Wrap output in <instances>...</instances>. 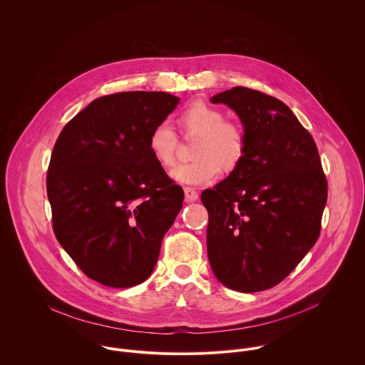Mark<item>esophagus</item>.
<instances>
[{
    "label": "esophagus",
    "mask_w": 365,
    "mask_h": 365,
    "mask_svg": "<svg viewBox=\"0 0 365 365\" xmlns=\"http://www.w3.org/2000/svg\"><path fill=\"white\" fill-rule=\"evenodd\" d=\"M184 194H185V202H188V204L195 202L198 200V192L191 187H185Z\"/></svg>",
    "instance_id": "34e87169"
}]
</instances>
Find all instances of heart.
I'll return each instance as SVG.
<instances>
[{"label": "heart", "mask_w": 365, "mask_h": 365, "mask_svg": "<svg viewBox=\"0 0 365 365\" xmlns=\"http://www.w3.org/2000/svg\"><path fill=\"white\" fill-rule=\"evenodd\" d=\"M178 128L185 138L198 136L194 145V161L180 164L171 177L180 184L205 185L217 178L220 168L233 171L245 158L247 135L243 126L226 120L222 109L197 101L190 105L178 118ZM178 135L168 122L156 125L149 138V149L157 163L171 167L175 163Z\"/></svg>", "instance_id": "b5f03b06"}]
</instances>
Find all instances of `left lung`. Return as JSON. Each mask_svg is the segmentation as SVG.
<instances>
[{"mask_svg":"<svg viewBox=\"0 0 365 365\" xmlns=\"http://www.w3.org/2000/svg\"><path fill=\"white\" fill-rule=\"evenodd\" d=\"M210 101L237 112L247 150L201 195L209 262L225 287L259 292L285 279L317 242L327 180L312 135L282 101L247 87Z\"/></svg>","mask_w":365,"mask_h":365,"instance_id":"left-lung-1","label":"left lung"}]
</instances>
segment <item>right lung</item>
<instances>
[{"label": "right lung", "mask_w": 365, "mask_h": 365, "mask_svg": "<svg viewBox=\"0 0 365 365\" xmlns=\"http://www.w3.org/2000/svg\"><path fill=\"white\" fill-rule=\"evenodd\" d=\"M167 93L128 91L94 100L60 132L46 175L56 239L91 279L143 282L184 191L149 149L153 128L178 104Z\"/></svg>", "instance_id": "right-lung-1"}]
</instances>
